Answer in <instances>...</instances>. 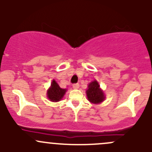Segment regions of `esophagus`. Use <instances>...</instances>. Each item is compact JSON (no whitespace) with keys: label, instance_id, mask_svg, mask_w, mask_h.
Instances as JSON below:
<instances>
[{"label":"esophagus","instance_id":"1","mask_svg":"<svg viewBox=\"0 0 152 152\" xmlns=\"http://www.w3.org/2000/svg\"><path fill=\"white\" fill-rule=\"evenodd\" d=\"M73 87L74 89H78L79 87V83H76V84H73Z\"/></svg>","mask_w":152,"mask_h":152}]
</instances>
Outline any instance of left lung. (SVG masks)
Wrapping results in <instances>:
<instances>
[{"label": "left lung", "mask_w": 152, "mask_h": 152, "mask_svg": "<svg viewBox=\"0 0 152 152\" xmlns=\"http://www.w3.org/2000/svg\"><path fill=\"white\" fill-rule=\"evenodd\" d=\"M86 94L89 102L95 104H99L104 101L105 96L103 90L100 88L99 82L96 80L93 81L88 85Z\"/></svg>", "instance_id": "1"}]
</instances>
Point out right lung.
<instances>
[{"label":"right lung","instance_id":"obj_1","mask_svg":"<svg viewBox=\"0 0 152 152\" xmlns=\"http://www.w3.org/2000/svg\"><path fill=\"white\" fill-rule=\"evenodd\" d=\"M66 91V89L61 88L56 81L53 80L50 87L47 91V97L53 102H59L63 98Z\"/></svg>","mask_w":152,"mask_h":152}]
</instances>
